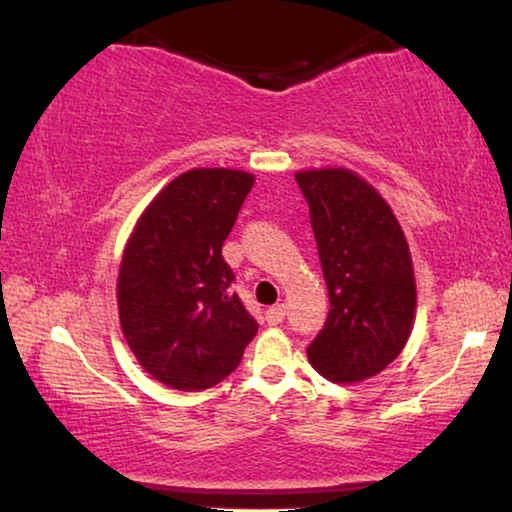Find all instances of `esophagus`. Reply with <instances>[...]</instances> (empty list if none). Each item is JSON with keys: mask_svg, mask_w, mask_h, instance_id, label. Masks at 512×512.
Segmentation results:
<instances>
[{"mask_svg": "<svg viewBox=\"0 0 512 512\" xmlns=\"http://www.w3.org/2000/svg\"><path fill=\"white\" fill-rule=\"evenodd\" d=\"M284 317H286V307L284 305H272L270 310L265 312V319H268V324H272V326L282 324Z\"/></svg>", "mask_w": 512, "mask_h": 512, "instance_id": "1", "label": "esophagus"}]
</instances>
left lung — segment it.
Here are the masks:
<instances>
[{
	"label": "left lung",
	"instance_id": "obj_1",
	"mask_svg": "<svg viewBox=\"0 0 512 512\" xmlns=\"http://www.w3.org/2000/svg\"><path fill=\"white\" fill-rule=\"evenodd\" d=\"M324 270L326 324L307 347L312 368L338 384L382 373L412 333L415 270L401 223L380 193L345 167L296 174Z\"/></svg>",
	"mask_w": 512,
	"mask_h": 512
}]
</instances>
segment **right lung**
<instances>
[{
	"label": "right lung",
	"instance_id": "1",
	"mask_svg": "<svg viewBox=\"0 0 512 512\" xmlns=\"http://www.w3.org/2000/svg\"><path fill=\"white\" fill-rule=\"evenodd\" d=\"M254 174L195 167L144 209L118 270V319L146 373L179 391L214 387L240 366L256 319L230 291L221 247Z\"/></svg>",
	"mask_w": 512,
	"mask_h": 512
}]
</instances>
